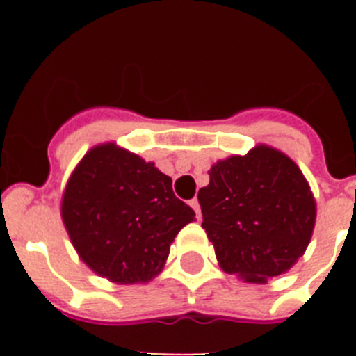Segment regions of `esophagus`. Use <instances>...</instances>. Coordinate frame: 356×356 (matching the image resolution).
Listing matches in <instances>:
<instances>
[{
    "mask_svg": "<svg viewBox=\"0 0 356 356\" xmlns=\"http://www.w3.org/2000/svg\"><path fill=\"white\" fill-rule=\"evenodd\" d=\"M188 205L193 207L194 209V212H196V216H197V219H201V210H200V201L196 200V197H194V200H191L188 201Z\"/></svg>",
    "mask_w": 356,
    "mask_h": 356,
    "instance_id": "34e87169",
    "label": "esophagus"
}]
</instances>
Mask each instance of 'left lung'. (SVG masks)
I'll return each instance as SVG.
<instances>
[{"label":"left lung","mask_w":356,"mask_h":356,"mask_svg":"<svg viewBox=\"0 0 356 356\" xmlns=\"http://www.w3.org/2000/svg\"><path fill=\"white\" fill-rule=\"evenodd\" d=\"M209 175L210 184L197 193L201 225L222 271L250 284L287 273L316 226V200L300 168L260 144L219 160Z\"/></svg>","instance_id":"1"}]
</instances>
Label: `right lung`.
<instances>
[{
    "instance_id": "1",
    "label": "right lung",
    "mask_w": 356,
    "mask_h": 356,
    "mask_svg": "<svg viewBox=\"0 0 356 356\" xmlns=\"http://www.w3.org/2000/svg\"><path fill=\"white\" fill-rule=\"evenodd\" d=\"M62 221L80 259L114 284H146L194 210L153 162L115 146L87 151L62 196Z\"/></svg>"
}]
</instances>
